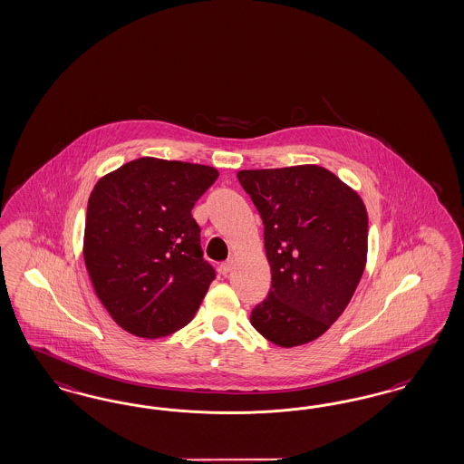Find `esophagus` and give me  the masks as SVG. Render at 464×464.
Segmentation results:
<instances>
[{
    "instance_id": "esophagus-1",
    "label": "esophagus",
    "mask_w": 464,
    "mask_h": 464,
    "mask_svg": "<svg viewBox=\"0 0 464 464\" xmlns=\"http://www.w3.org/2000/svg\"><path fill=\"white\" fill-rule=\"evenodd\" d=\"M233 264H235V260H233V258H231V260H227V262H224V264H221V267H219L221 274L227 276V274L231 272V269H233Z\"/></svg>"
}]
</instances>
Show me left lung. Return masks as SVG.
<instances>
[{
    "mask_svg": "<svg viewBox=\"0 0 464 464\" xmlns=\"http://www.w3.org/2000/svg\"><path fill=\"white\" fill-rule=\"evenodd\" d=\"M238 179L264 221L272 274L269 296L250 322L281 348L302 346L339 319L363 276L367 208L317 164L243 169Z\"/></svg>",
    "mask_w": 464,
    "mask_h": 464,
    "instance_id": "1",
    "label": "left lung"
}]
</instances>
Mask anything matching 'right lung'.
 Segmentation results:
<instances>
[{
	"instance_id": "1",
	"label": "right lung",
	"mask_w": 464,
	"mask_h": 464,
	"mask_svg": "<svg viewBox=\"0 0 464 464\" xmlns=\"http://www.w3.org/2000/svg\"><path fill=\"white\" fill-rule=\"evenodd\" d=\"M216 168L140 158L91 192L83 260L99 302L130 334L169 336L193 319L216 272L202 258L192 208Z\"/></svg>"
}]
</instances>
